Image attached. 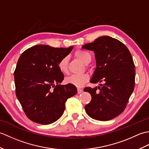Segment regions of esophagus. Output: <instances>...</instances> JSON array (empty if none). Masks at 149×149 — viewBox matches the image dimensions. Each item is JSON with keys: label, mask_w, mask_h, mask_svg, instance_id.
Masks as SVG:
<instances>
[{"label": "esophagus", "mask_w": 149, "mask_h": 149, "mask_svg": "<svg viewBox=\"0 0 149 149\" xmlns=\"http://www.w3.org/2000/svg\"><path fill=\"white\" fill-rule=\"evenodd\" d=\"M82 92H83V90L81 89V88H77V93L78 94H80Z\"/></svg>", "instance_id": "1"}]
</instances>
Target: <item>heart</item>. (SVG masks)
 Returning a JSON list of instances; mask_svg holds the SVG:
<instances>
[{
	"mask_svg": "<svg viewBox=\"0 0 149 149\" xmlns=\"http://www.w3.org/2000/svg\"><path fill=\"white\" fill-rule=\"evenodd\" d=\"M75 58L79 59L84 64L87 65L91 61V55L90 54L83 50H77L74 53ZM68 57H64L58 62V67L60 72L63 74H66L68 70ZM89 79V76L87 74L72 75L65 79V82L67 84H70L76 87H82Z\"/></svg>",
	"mask_w": 149,
	"mask_h": 149,
	"instance_id": "obj_1",
	"label": "heart"
}]
</instances>
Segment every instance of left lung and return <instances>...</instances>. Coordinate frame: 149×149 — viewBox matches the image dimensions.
<instances>
[{"label": "left lung", "instance_id": "1", "mask_svg": "<svg viewBox=\"0 0 149 149\" xmlns=\"http://www.w3.org/2000/svg\"><path fill=\"white\" fill-rule=\"evenodd\" d=\"M82 48L93 50L96 68L91 83H104L93 88L86 87L91 102L84 107L88 115L100 121L110 120L120 115L127 106L134 88L135 69L132 57L124 44L110 36L98 38Z\"/></svg>", "mask_w": 149, "mask_h": 149}]
</instances>
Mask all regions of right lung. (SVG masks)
Wrapping results in <instances>:
<instances>
[{
    "label": "right lung",
    "mask_w": 149,
    "mask_h": 149,
    "mask_svg": "<svg viewBox=\"0 0 149 149\" xmlns=\"http://www.w3.org/2000/svg\"><path fill=\"white\" fill-rule=\"evenodd\" d=\"M73 47L38 45L25 50L19 58L14 72L16 95L33 122L43 125L56 122L64 112L66 100L77 93L74 85L60 84L64 75L58 67Z\"/></svg>",
    "instance_id": "add662e5"
}]
</instances>
